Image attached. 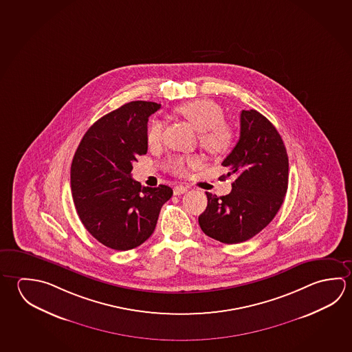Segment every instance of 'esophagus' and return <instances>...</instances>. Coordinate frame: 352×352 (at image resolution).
<instances>
[{"label": "esophagus", "mask_w": 352, "mask_h": 352, "mask_svg": "<svg viewBox=\"0 0 352 352\" xmlns=\"http://www.w3.org/2000/svg\"><path fill=\"white\" fill-rule=\"evenodd\" d=\"M188 191V188L186 186H183V185H178V186H175L174 188V195H182V194H184Z\"/></svg>", "instance_id": "obj_1"}]
</instances>
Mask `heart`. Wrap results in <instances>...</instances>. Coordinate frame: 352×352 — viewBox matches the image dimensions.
<instances>
[{
	"mask_svg": "<svg viewBox=\"0 0 352 352\" xmlns=\"http://www.w3.org/2000/svg\"><path fill=\"white\" fill-rule=\"evenodd\" d=\"M177 112L189 124L199 131V141L204 148L211 155H226L234 147L236 132L230 124L223 122L221 106L209 99L189 101L179 106ZM161 121L153 120L147 129V142L149 146H157L161 142ZM200 163V157L192 155L189 158H175L169 162L168 169L174 174L183 175L186 168L194 167Z\"/></svg>",
	"mask_w": 352,
	"mask_h": 352,
	"instance_id": "heart-1",
	"label": "heart"
}]
</instances>
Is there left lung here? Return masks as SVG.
Masks as SVG:
<instances>
[{
  "mask_svg": "<svg viewBox=\"0 0 352 352\" xmlns=\"http://www.w3.org/2000/svg\"><path fill=\"white\" fill-rule=\"evenodd\" d=\"M240 140L222 166L236 177L225 197L206 191L199 225L214 240L234 245L252 239L277 215L288 189V155L276 127L256 110L241 111Z\"/></svg>",
  "mask_w": 352,
  "mask_h": 352,
  "instance_id": "8db88e82",
  "label": "left lung"
}]
</instances>
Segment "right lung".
Masks as SVG:
<instances>
[{
  "instance_id": "1",
  "label": "right lung",
  "mask_w": 352,
  "mask_h": 352,
  "mask_svg": "<svg viewBox=\"0 0 352 352\" xmlns=\"http://www.w3.org/2000/svg\"><path fill=\"white\" fill-rule=\"evenodd\" d=\"M161 104L131 101L99 118L75 152L70 184L75 209L96 240L116 251L142 245L153 234L167 185L141 188L131 177L138 155L147 153L148 118Z\"/></svg>"
}]
</instances>
